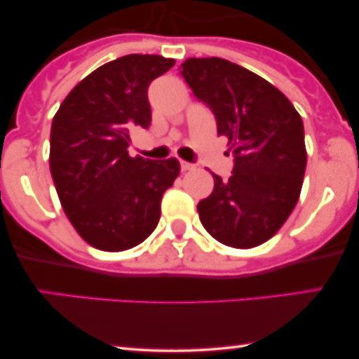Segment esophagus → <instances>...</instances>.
I'll list each match as a JSON object with an SVG mask.
<instances>
[{
    "instance_id": "34e87169",
    "label": "esophagus",
    "mask_w": 359,
    "mask_h": 359,
    "mask_svg": "<svg viewBox=\"0 0 359 359\" xmlns=\"http://www.w3.org/2000/svg\"><path fill=\"white\" fill-rule=\"evenodd\" d=\"M180 168H182L184 172H185V170H192L194 163H189V162H184V160H180Z\"/></svg>"
}]
</instances>
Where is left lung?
<instances>
[{
    "label": "left lung",
    "instance_id": "1",
    "mask_svg": "<svg viewBox=\"0 0 359 359\" xmlns=\"http://www.w3.org/2000/svg\"><path fill=\"white\" fill-rule=\"evenodd\" d=\"M194 96L229 140V180L214 175L211 196L197 204L205 231L222 245L253 248L282 228L297 204L307 154L304 123L269 81L233 62L187 59L180 69Z\"/></svg>",
    "mask_w": 359,
    "mask_h": 359
}]
</instances>
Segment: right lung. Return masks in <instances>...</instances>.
Wrapping results in <instances>:
<instances>
[{"instance_id": "add662e5", "label": "right lung", "mask_w": 359, "mask_h": 359, "mask_svg": "<svg viewBox=\"0 0 359 359\" xmlns=\"http://www.w3.org/2000/svg\"><path fill=\"white\" fill-rule=\"evenodd\" d=\"M162 55L119 57L74 88L53 116L50 174L69 221L94 248L123 251L145 241L160 219L175 158L130 156V130L151 123L148 86L174 67Z\"/></svg>"}]
</instances>
